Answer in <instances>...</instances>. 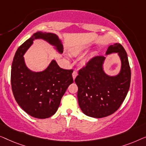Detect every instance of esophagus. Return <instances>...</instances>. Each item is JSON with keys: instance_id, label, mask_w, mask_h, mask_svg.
<instances>
[{"instance_id": "obj_1", "label": "esophagus", "mask_w": 146, "mask_h": 146, "mask_svg": "<svg viewBox=\"0 0 146 146\" xmlns=\"http://www.w3.org/2000/svg\"><path fill=\"white\" fill-rule=\"evenodd\" d=\"M72 76H73V79H75V78H76V77H77V71H73V73H72Z\"/></svg>"}]
</instances>
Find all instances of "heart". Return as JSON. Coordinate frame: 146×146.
<instances>
[{
    "mask_svg": "<svg viewBox=\"0 0 146 146\" xmlns=\"http://www.w3.org/2000/svg\"><path fill=\"white\" fill-rule=\"evenodd\" d=\"M84 48L83 47H79V48H73L71 50V53L73 55H77L80 54V53L83 52V51L84 50ZM85 61H83V63H85Z\"/></svg>",
    "mask_w": 146,
    "mask_h": 146,
    "instance_id": "heart-1",
    "label": "heart"
}]
</instances>
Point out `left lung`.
Here are the masks:
<instances>
[{
	"instance_id": "left-lung-1",
	"label": "left lung",
	"mask_w": 146,
	"mask_h": 146,
	"mask_svg": "<svg viewBox=\"0 0 146 146\" xmlns=\"http://www.w3.org/2000/svg\"><path fill=\"white\" fill-rule=\"evenodd\" d=\"M118 53L121 69L116 76L104 73L105 57L95 56L79 71L75 82L78 87L77 98L83 112L93 118H103L113 114L120 108L130 85L131 70L128 55L120 44L108 48L106 55Z\"/></svg>"
}]
</instances>
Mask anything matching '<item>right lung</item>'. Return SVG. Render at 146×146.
I'll return each instance as SVG.
<instances>
[{"label":"right lung","mask_w":146,"mask_h":146,"mask_svg":"<svg viewBox=\"0 0 146 146\" xmlns=\"http://www.w3.org/2000/svg\"><path fill=\"white\" fill-rule=\"evenodd\" d=\"M42 39L63 53V45L56 34L38 32L23 43L14 55L11 69V86L20 107L32 117L44 119L53 116L69 85L73 83V69H63L52 60L44 71L33 72L26 67L23 55L33 41Z\"/></svg>","instance_id":"add662e5"}]
</instances>
